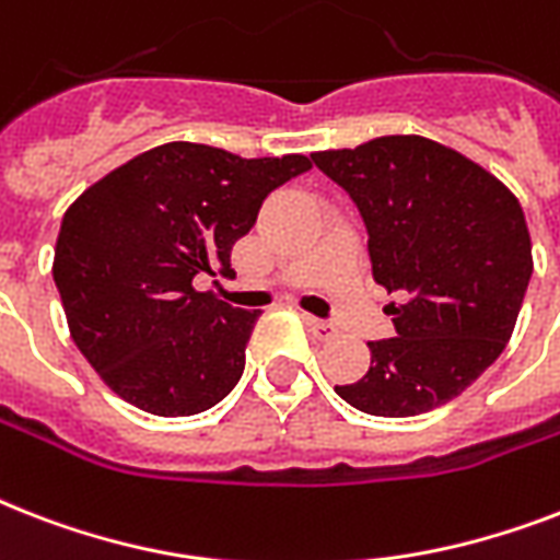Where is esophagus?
<instances>
[{"instance_id":"34e87169","label":"esophagus","mask_w":560,"mask_h":560,"mask_svg":"<svg viewBox=\"0 0 560 560\" xmlns=\"http://www.w3.org/2000/svg\"><path fill=\"white\" fill-rule=\"evenodd\" d=\"M305 325L311 328V334H314L316 340H331L334 334H337V328H334L331 323H325V319H316V316H305Z\"/></svg>"}]
</instances>
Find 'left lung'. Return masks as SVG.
Returning <instances> with one entry per match:
<instances>
[{
  "label": "left lung",
  "instance_id": "1",
  "mask_svg": "<svg viewBox=\"0 0 560 560\" xmlns=\"http://www.w3.org/2000/svg\"><path fill=\"white\" fill-rule=\"evenodd\" d=\"M311 160L349 191L374 281L400 296L383 307L395 337L369 342V372L334 389L369 416L442 407L512 340L535 267L521 202L491 171L424 136H381Z\"/></svg>",
  "mask_w": 560,
  "mask_h": 560
}]
</instances>
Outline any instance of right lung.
Listing matches in <instances>:
<instances>
[{
    "label": "right lung",
    "mask_w": 560,
    "mask_h": 560,
    "mask_svg": "<svg viewBox=\"0 0 560 560\" xmlns=\"http://www.w3.org/2000/svg\"><path fill=\"white\" fill-rule=\"evenodd\" d=\"M311 168L302 153L244 160L168 142L92 183L66 209L55 284L74 346L127 404L197 416L244 374L258 311L197 290L200 272L232 276V246L267 194Z\"/></svg>",
    "instance_id": "add662e5"
}]
</instances>
